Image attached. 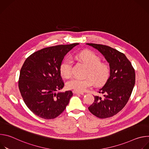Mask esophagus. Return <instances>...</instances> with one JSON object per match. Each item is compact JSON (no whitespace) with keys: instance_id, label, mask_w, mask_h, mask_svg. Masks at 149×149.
<instances>
[{"instance_id":"esophagus-1","label":"esophagus","mask_w":149,"mask_h":149,"mask_svg":"<svg viewBox=\"0 0 149 149\" xmlns=\"http://www.w3.org/2000/svg\"><path fill=\"white\" fill-rule=\"evenodd\" d=\"M73 93L75 94H81V95H82L84 94L83 93H81V92H78V91H75V90H73L72 91Z\"/></svg>"}]
</instances>
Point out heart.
Instances as JSON below:
<instances>
[{
	"label": "heart",
	"mask_w": 149,
	"mask_h": 149,
	"mask_svg": "<svg viewBox=\"0 0 149 149\" xmlns=\"http://www.w3.org/2000/svg\"><path fill=\"white\" fill-rule=\"evenodd\" d=\"M75 56L88 67L87 76L90 77L84 79L74 77L70 79L67 83L68 88L82 92L91 87L93 83L96 86H101L109 79L111 74L110 66L102 63L100 57L95 53L84 51L77 54ZM72 59L70 57L65 58L59 65L61 75L65 78L70 77L72 74Z\"/></svg>",
	"instance_id": "b5f03b06"
}]
</instances>
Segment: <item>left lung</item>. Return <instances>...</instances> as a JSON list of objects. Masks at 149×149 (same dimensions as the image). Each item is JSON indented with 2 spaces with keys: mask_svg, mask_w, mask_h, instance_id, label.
I'll use <instances>...</instances> for the list:
<instances>
[{
  "mask_svg": "<svg viewBox=\"0 0 149 149\" xmlns=\"http://www.w3.org/2000/svg\"><path fill=\"white\" fill-rule=\"evenodd\" d=\"M87 45L98 50L109 63L111 74L98 93L103 97L94 96L89 111L100 118L113 117L128 102L135 84V71L125 55L110 47L92 43Z\"/></svg>",
  "mask_w": 149,
  "mask_h": 149,
  "instance_id": "1",
  "label": "left lung"
}]
</instances>
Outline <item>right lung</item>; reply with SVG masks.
Segmentation results:
<instances>
[{"mask_svg":"<svg viewBox=\"0 0 149 149\" xmlns=\"http://www.w3.org/2000/svg\"><path fill=\"white\" fill-rule=\"evenodd\" d=\"M78 44L43 48L24 62L20 71L19 89L28 109L38 117L54 119L66 109L73 94L71 91L56 93L64 86L59 65L64 56Z\"/></svg>","mask_w":149,"mask_h":149,"instance_id":"right-lung-1","label":"right lung"}]
</instances>
